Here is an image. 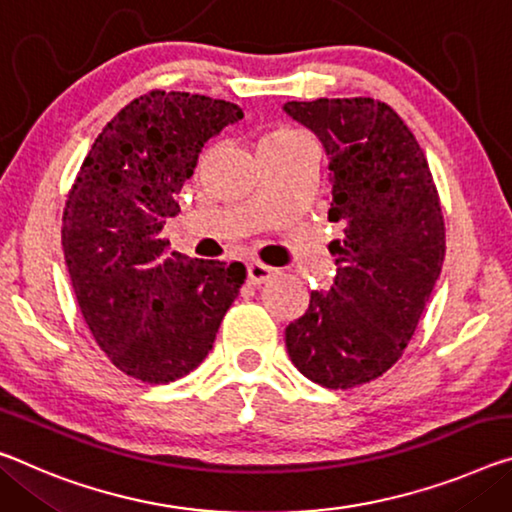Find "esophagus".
<instances>
[{
	"mask_svg": "<svg viewBox=\"0 0 512 512\" xmlns=\"http://www.w3.org/2000/svg\"><path fill=\"white\" fill-rule=\"evenodd\" d=\"M246 271H248L250 285H262V282L269 280L271 275L275 273V269H271V266H266L262 262H248Z\"/></svg>",
	"mask_w": 512,
	"mask_h": 512,
	"instance_id": "obj_1",
	"label": "esophagus"
}]
</instances>
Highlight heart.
I'll list each match as a JSON object with an SVG mask.
<instances>
[{
  "label": "heart",
  "mask_w": 512,
  "mask_h": 512,
  "mask_svg": "<svg viewBox=\"0 0 512 512\" xmlns=\"http://www.w3.org/2000/svg\"><path fill=\"white\" fill-rule=\"evenodd\" d=\"M298 139H303V134L296 132V129H289V127H278L269 132L262 139V150L266 148H282V145H289Z\"/></svg>",
  "instance_id": "heart-1"
}]
</instances>
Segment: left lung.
<instances>
[{"instance_id":"left-lung-1","label":"left lung","mask_w":512,"mask_h":512,"mask_svg":"<svg viewBox=\"0 0 512 512\" xmlns=\"http://www.w3.org/2000/svg\"><path fill=\"white\" fill-rule=\"evenodd\" d=\"M287 116L319 136L328 154V221L337 275L312 291L285 330L287 353L312 383L348 389L383 376L415 335L444 262V218L415 134L371 97L287 102Z\"/></svg>"}]
</instances>
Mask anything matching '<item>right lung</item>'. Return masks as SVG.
I'll return each mask as SVG.
<instances>
[{"mask_svg":"<svg viewBox=\"0 0 512 512\" xmlns=\"http://www.w3.org/2000/svg\"><path fill=\"white\" fill-rule=\"evenodd\" d=\"M237 104L150 91L102 129L63 209L61 241L79 310L97 346L136 380L166 385L212 351L246 280L241 262L168 253L166 218L198 154Z\"/></svg>","mask_w":512,"mask_h":512,"instance_id":"add662e5","label":"right lung"}]
</instances>
